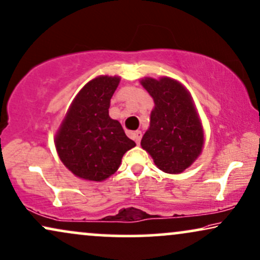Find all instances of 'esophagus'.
<instances>
[{"label":"esophagus","instance_id":"34e87169","mask_svg":"<svg viewBox=\"0 0 260 260\" xmlns=\"http://www.w3.org/2000/svg\"><path fill=\"white\" fill-rule=\"evenodd\" d=\"M133 138L136 141L137 144H140L141 138H142V133L141 131H135V133H133Z\"/></svg>","mask_w":260,"mask_h":260}]
</instances>
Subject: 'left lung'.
Listing matches in <instances>:
<instances>
[{
	"instance_id": "8db88e82",
	"label": "left lung",
	"mask_w": 260,
	"mask_h": 260,
	"mask_svg": "<svg viewBox=\"0 0 260 260\" xmlns=\"http://www.w3.org/2000/svg\"><path fill=\"white\" fill-rule=\"evenodd\" d=\"M141 83L155 104L141 146L159 170L181 173L200 156L204 144V131L190 93L171 77H146Z\"/></svg>"
}]
</instances>
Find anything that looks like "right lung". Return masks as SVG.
Instances as JSON below:
<instances>
[{"mask_svg":"<svg viewBox=\"0 0 260 260\" xmlns=\"http://www.w3.org/2000/svg\"><path fill=\"white\" fill-rule=\"evenodd\" d=\"M118 76H98L80 90L56 134V149L68 170L90 181H103L136 146L118 120L109 116Z\"/></svg>","mask_w":260,"mask_h":260,"instance_id":"add662e5","label":"right lung"}]
</instances>
